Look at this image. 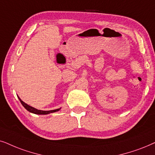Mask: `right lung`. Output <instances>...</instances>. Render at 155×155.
<instances>
[{
    "instance_id": "add662e5",
    "label": "right lung",
    "mask_w": 155,
    "mask_h": 155,
    "mask_svg": "<svg viewBox=\"0 0 155 155\" xmlns=\"http://www.w3.org/2000/svg\"><path fill=\"white\" fill-rule=\"evenodd\" d=\"M18 98H19L20 103H21L22 106H24V108L26 109L27 110H28L29 112L30 113H35V114H39V115H46V114H48V113H54V112H57V111H58L60 110V109L58 108V109H56V110H38V109L33 108V107L29 106L25 103H24L20 99L19 97H18Z\"/></svg>"
}]
</instances>
